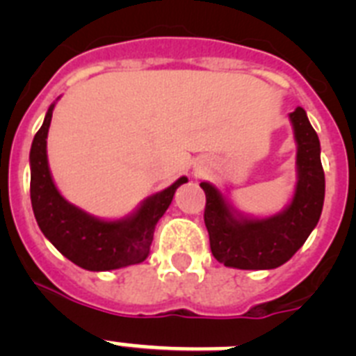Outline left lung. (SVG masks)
Masks as SVG:
<instances>
[{"label": "left lung", "instance_id": "8db88e82", "mask_svg": "<svg viewBox=\"0 0 356 356\" xmlns=\"http://www.w3.org/2000/svg\"><path fill=\"white\" fill-rule=\"evenodd\" d=\"M296 151L294 196L282 212L251 217L238 212L225 194L209 181L205 191V226L210 250L217 262L235 269H275L292 259L319 222L325 203V171L321 165V144L301 106L289 114Z\"/></svg>", "mask_w": 356, "mask_h": 356}]
</instances>
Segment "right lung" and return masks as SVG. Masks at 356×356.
<instances>
[{
	"mask_svg": "<svg viewBox=\"0 0 356 356\" xmlns=\"http://www.w3.org/2000/svg\"><path fill=\"white\" fill-rule=\"evenodd\" d=\"M55 103L30 149V197L37 225L44 237L65 259L87 271H112L140 264L149 254L155 226L171 205L176 188L187 184L181 176L168 188L151 194L135 212L122 219H99L69 203L56 188L48 163V130Z\"/></svg>",
	"mask_w": 356,
	"mask_h": 356,
	"instance_id": "add662e5",
	"label": "right lung"
}]
</instances>
